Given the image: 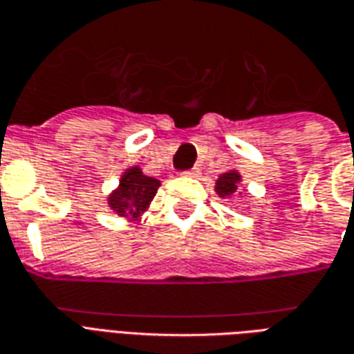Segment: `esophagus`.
<instances>
[{"label": "esophagus", "instance_id": "obj_1", "mask_svg": "<svg viewBox=\"0 0 354 354\" xmlns=\"http://www.w3.org/2000/svg\"><path fill=\"white\" fill-rule=\"evenodd\" d=\"M184 176L197 178V176H199V169H189V170H185V172H184Z\"/></svg>", "mask_w": 354, "mask_h": 354}]
</instances>
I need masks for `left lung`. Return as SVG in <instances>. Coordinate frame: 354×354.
<instances>
[{"mask_svg":"<svg viewBox=\"0 0 354 354\" xmlns=\"http://www.w3.org/2000/svg\"><path fill=\"white\" fill-rule=\"evenodd\" d=\"M241 182V176H239L237 172H225L222 176L218 178V182H216V192L220 197H230L235 193L237 189V184Z\"/></svg>","mask_w":354,"mask_h":354,"instance_id":"1","label":"left lung"}]
</instances>
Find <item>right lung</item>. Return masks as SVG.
<instances>
[{
	"label": "right lung",
	"mask_w": 354,
	"mask_h": 354,
	"mask_svg": "<svg viewBox=\"0 0 354 354\" xmlns=\"http://www.w3.org/2000/svg\"><path fill=\"white\" fill-rule=\"evenodd\" d=\"M159 185V180L142 174L138 167H132L123 174L119 187L109 195V207L119 216L136 218L151 203Z\"/></svg>",
	"instance_id": "add662e5"
}]
</instances>
